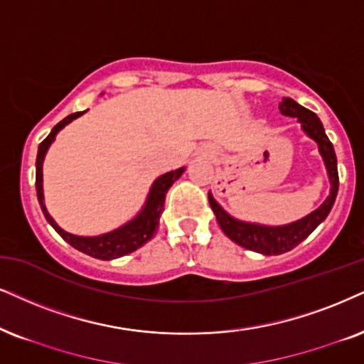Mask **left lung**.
<instances>
[{
	"mask_svg": "<svg viewBox=\"0 0 364 364\" xmlns=\"http://www.w3.org/2000/svg\"><path fill=\"white\" fill-rule=\"evenodd\" d=\"M280 112L284 116L296 117L297 122H301L302 131L306 132L311 139H314L319 146V153L323 156L326 169H328V176L331 183V193L326 198V201L319 208L312 211L311 215L304 216V218L297 220V222L282 225V227H267V225H257V223H247L240 222V220L230 216L222 206L215 201V198L208 193V201L211 210L216 215V222H218L220 228L230 240H233L238 245L247 248V250L259 252L264 255H280L285 252L292 250L297 247L302 240L314 232L317 225L324 222L326 216L329 215L331 208H333L336 195H338L339 186V176H338V161H336V153L333 144H331L329 137L326 136L323 122L319 117L309 109L302 107L296 100L291 97H284L282 102L279 105Z\"/></svg>",
	"mask_w": 364,
	"mask_h": 364,
	"instance_id": "obj_1",
	"label": "left lung"
}]
</instances>
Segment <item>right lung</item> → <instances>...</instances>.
Wrapping results in <instances>:
<instances>
[{
    "label": "right lung",
    "mask_w": 364,
    "mask_h": 364,
    "mask_svg": "<svg viewBox=\"0 0 364 364\" xmlns=\"http://www.w3.org/2000/svg\"><path fill=\"white\" fill-rule=\"evenodd\" d=\"M84 112H75V114H70V116H67L63 121H60L57 126L52 129V132L47 136V139L40 142L38 154H36V181H35L36 196H38V203L41 206V211H43L45 218H47V222L52 225L55 232H57L63 240L70 243V245L73 248H77V250L94 257V259L112 260L137 250V248L142 247L146 242H149L151 238L154 237L156 230L159 227V216L164 210L166 193L169 188L173 186V183L176 181V179H179V176H181L183 173H185V168L174 169V171H169L156 179L153 186H151V191L144 206H142V210L136 215V218L131 220V222H127L126 225H122V227L112 230V232L104 233V235H97V237L72 235V233H68L65 230L60 228L47 211V206H45V201H43V173H41V168H43L45 154H47L50 144L55 141V136L58 134V131H62L67 124H70L73 119L80 117Z\"/></svg>",
    "instance_id": "obj_1"
}]
</instances>
